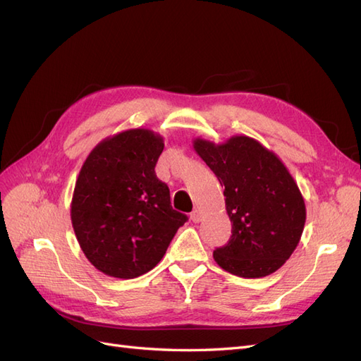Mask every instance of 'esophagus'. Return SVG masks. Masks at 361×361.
I'll return each mask as SVG.
<instances>
[{"instance_id":"34e87169","label":"esophagus","mask_w":361,"mask_h":361,"mask_svg":"<svg viewBox=\"0 0 361 361\" xmlns=\"http://www.w3.org/2000/svg\"><path fill=\"white\" fill-rule=\"evenodd\" d=\"M202 215H203L202 209H199V207H195V209L191 212V220L194 223H199L202 220Z\"/></svg>"}]
</instances>
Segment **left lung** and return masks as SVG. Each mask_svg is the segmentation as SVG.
I'll use <instances>...</instances> for the list:
<instances>
[{"label":"left lung","instance_id":"8db88e82","mask_svg":"<svg viewBox=\"0 0 361 361\" xmlns=\"http://www.w3.org/2000/svg\"><path fill=\"white\" fill-rule=\"evenodd\" d=\"M192 147L224 187L232 236L214 251L224 271L267 277L285 265L305 224V203L283 161L257 140L233 135L224 143L194 138Z\"/></svg>","mask_w":361,"mask_h":361}]
</instances>
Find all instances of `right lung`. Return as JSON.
<instances>
[{
	"label": "right lung",
	"mask_w": 361,
	"mask_h": 361,
	"mask_svg": "<svg viewBox=\"0 0 361 361\" xmlns=\"http://www.w3.org/2000/svg\"><path fill=\"white\" fill-rule=\"evenodd\" d=\"M164 138L147 128L104 138L85 158L71 203L78 244L90 264L116 279L155 268L187 221L155 174Z\"/></svg>",
	"instance_id": "obj_1"
}]
</instances>
